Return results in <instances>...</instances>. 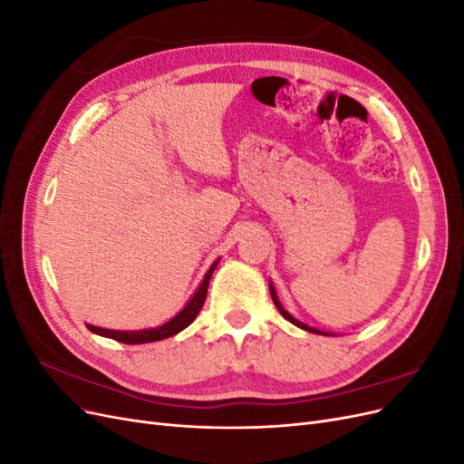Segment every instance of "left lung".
<instances>
[{
	"instance_id": "obj_1",
	"label": "left lung",
	"mask_w": 464,
	"mask_h": 464,
	"mask_svg": "<svg viewBox=\"0 0 464 464\" xmlns=\"http://www.w3.org/2000/svg\"><path fill=\"white\" fill-rule=\"evenodd\" d=\"M269 290H271V296H273V302H275V305H276V310L283 314V317H286L290 323H294V325L296 327H300V329H304V331H310V333H317V334H321V331H317V329H312V327H307V325H304V323H300L298 319H294L283 305H280V302H278V298H276V292H275V288L273 286H269Z\"/></svg>"
}]
</instances>
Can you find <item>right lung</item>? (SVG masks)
<instances>
[{
	"mask_svg": "<svg viewBox=\"0 0 464 464\" xmlns=\"http://www.w3.org/2000/svg\"><path fill=\"white\" fill-rule=\"evenodd\" d=\"M218 263V261H217ZM217 263H213V266L207 271L201 286L195 292V296L189 300V304L181 310L174 319H170L168 323H164L162 327L157 329H145V331H111V329H102V327H94V325H87L89 331L101 334V336H108V339H114L118 343H125V344H145V343H154V341H162L168 339V336L178 334L179 331H184L189 323L198 317V314L201 312V307L205 304L207 298V288H208V280L213 276V271L217 269Z\"/></svg>",
	"mask_w": 464,
	"mask_h": 464,
	"instance_id": "1",
	"label": "right lung"
}]
</instances>
